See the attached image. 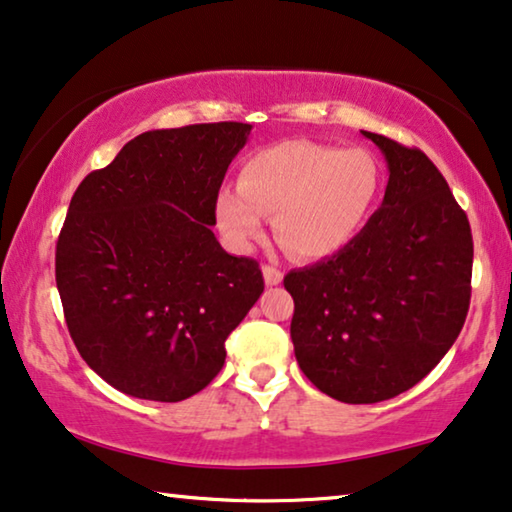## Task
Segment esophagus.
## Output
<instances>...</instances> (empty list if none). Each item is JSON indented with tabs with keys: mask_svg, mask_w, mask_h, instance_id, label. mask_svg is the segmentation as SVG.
I'll use <instances>...</instances> for the list:
<instances>
[{
	"mask_svg": "<svg viewBox=\"0 0 512 512\" xmlns=\"http://www.w3.org/2000/svg\"><path fill=\"white\" fill-rule=\"evenodd\" d=\"M263 279L268 286H279L284 279V272L274 268V265H263Z\"/></svg>",
	"mask_w": 512,
	"mask_h": 512,
	"instance_id": "1",
	"label": "esophagus"
}]
</instances>
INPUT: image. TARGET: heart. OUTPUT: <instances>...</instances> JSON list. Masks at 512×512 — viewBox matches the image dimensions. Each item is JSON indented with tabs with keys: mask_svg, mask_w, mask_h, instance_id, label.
I'll list each match as a JSON object with an SVG mask.
<instances>
[{
	"mask_svg": "<svg viewBox=\"0 0 512 512\" xmlns=\"http://www.w3.org/2000/svg\"><path fill=\"white\" fill-rule=\"evenodd\" d=\"M383 187L381 161L362 147L286 140L242 161L238 189L224 187L214 217L226 242L251 249L265 217L293 256H335L362 231Z\"/></svg>",
	"mask_w": 512,
	"mask_h": 512,
	"instance_id": "1",
	"label": "heart"
}]
</instances>
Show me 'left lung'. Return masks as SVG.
<instances>
[{
  "label": "left lung",
  "instance_id": "left-lung-1",
  "mask_svg": "<svg viewBox=\"0 0 512 512\" xmlns=\"http://www.w3.org/2000/svg\"><path fill=\"white\" fill-rule=\"evenodd\" d=\"M362 136L388 164L381 207L339 254L284 277L298 365L346 404L383 402L425 379L471 300V226L439 168L416 147Z\"/></svg>",
  "mask_w": 512,
  "mask_h": 512
}]
</instances>
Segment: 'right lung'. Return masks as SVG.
Listing matches in <instances>:
<instances>
[{
    "mask_svg": "<svg viewBox=\"0 0 512 512\" xmlns=\"http://www.w3.org/2000/svg\"><path fill=\"white\" fill-rule=\"evenodd\" d=\"M251 124L145 131L80 182L55 279L78 353L124 395L182 402L221 372L263 293L254 258L212 233L214 201Z\"/></svg>",
    "mask_w": 512,
    "mask_h": 512,
    "instance_id": "obj_1",
    "label": "right lung"
}]
</instances>
